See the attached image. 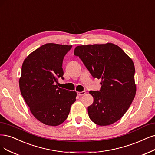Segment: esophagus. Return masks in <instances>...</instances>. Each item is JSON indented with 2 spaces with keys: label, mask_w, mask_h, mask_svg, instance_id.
<instances>
[{
  "label": "esophagus",
  "mask_w": 155,
  "mask_h": 155,
  "mask_svg": "<svg viewBox=\"0 0 155 155\" xmlns=\"http://www.w3.org/2000/svg\"><path fill=\"white\" fill-rule=\"evenodd\" d=\"M85 94H86V91H82V92H78V95L79 96H82L83 95H84Z\"/></svg>",
  "instance_id": "1"
}]
</instances>
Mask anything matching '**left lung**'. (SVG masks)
I'll use <instances>...</instances> for the list:
<instances>
[{
    "label": "left lung",
    "mask_w": 155,
    "mask_h": 155,
    "mask_svg": "<svg viewBox=\"0 0 155 155\" xmlns=\"http://www.w3.org/2000/svg\"><path fill=\"white\" fill-rule=\"evenodd\" d=\"M74 55L94 78L101 79L99 91H90L94 97L88 107L90 120L99 126L114 124L126 114L135 96L134 63L119 46L111 43L78 46Z\"/></svg>",
    "instance_id": "8db88e82"
}]
</instances>
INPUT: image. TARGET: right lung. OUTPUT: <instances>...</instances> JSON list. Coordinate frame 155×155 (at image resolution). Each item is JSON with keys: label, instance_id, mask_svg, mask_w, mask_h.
<instances>
[{"label": "right lung", "instance_id": "add662e5", "mask_svg": "<svg viewBox=\"0 0 155 155\" xmlns=\"http://www.w3.org/2000/svg\"><path fill=\"white\" fill-rule=\"evenodd\" d=\"M72 45L46 44L27 57L19 80L20 92L35 118L45 125L56 126L65 121L76 101L74 91L58 87L64 79L63 58Z\"/></svg>", "mask_w": 155, "mask_h": 155}]
</instances>
